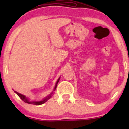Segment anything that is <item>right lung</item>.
<instances>
[{
  "instance_id": "add662e5",
  "label": "right lung",
  "mask_w": 129,
  "mask_h": 129,
  "mask_svg": "<svg viewBox=\"0 0 129 129\" xmlns=\"http://www.w3.org/2000/svg\"><path fill=\"white\" fill-rule=\"evenodd\" d=\"M60 78V77H59V78H58V79H57V81H56V84H55V86H54V89H53V91H52V92H51L50 94H48V95L47 96H46L45 98L43 99V100H41V101H30V100H29L28 98L26 97L25 96L23 95V94H20V93L17 92V91H14V92H15L16 94H17V95H18L19 96L20 98V99H21L22 101H24L25 103H28V104H35V105H36V106H39V105L43 104L45 103V102H47V101L49 100V99H50L51 97H52V96L53 95V94H54V91H55V90H56V87H57V84H58Z\"/></svg>"
}]
</instances>
